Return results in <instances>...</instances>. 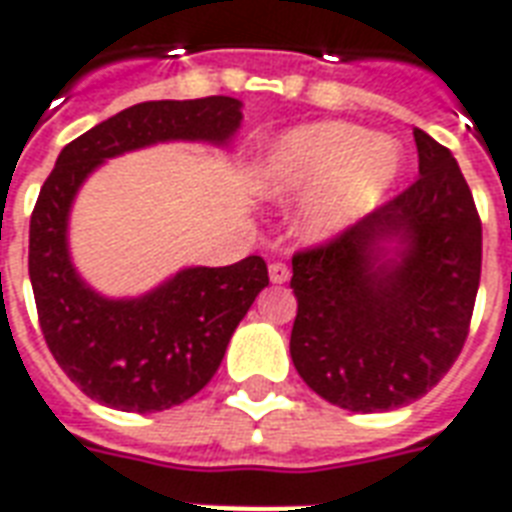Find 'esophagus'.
<instances>
[{
    "label": "esophagus",
    "mask_w": 512,
    "mask_h": 512,
    "mask_svg": "<svg viewBox=\"0 0 512 512\" xmlns=\"http://www.w3.org/2000/svg\"><path fill=\"white\" fill-rule=\"evenodd\" d=\"M268 276H271L274 285H285V282H290V268H287V263H271Z\"/></svg>",
    "instance_id": "34e87169"
}]
</instances>
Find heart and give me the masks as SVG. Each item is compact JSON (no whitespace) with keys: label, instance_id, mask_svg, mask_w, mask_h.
I'll use <instances>...</instances> for the list:
<instances>
[{"label":"heart","instance_id":"obj_1","mask_svg":"<svg viewBox=\"0 0 512 512\" xmlns=\"http://www.w3.org/2000/svg\"><path fill=\"white\" fill-rule=\"evenodd\" d=\"M404 168L399 140L344 121H317L271 143L257 170L268 198L306 192L295 227L306 241H331L380 208Z\"/></svg>","mask_w":512,"mask_h":512}]
</instances>
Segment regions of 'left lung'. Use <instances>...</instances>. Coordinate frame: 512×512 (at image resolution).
I'll list each match as a JSON object with an SVG mask.
<instances>
[{
    "instance_id": "8db88e82",
    "label": "left lung",
    "mask_w": 512,
    "mask_h": 512,
    "mask_svg": "<svg viewBox=\"0 0 512 512\" xmlns=\"http://www.w3.org/2000/svg\"><path fill=\"white\" fill-rule=\"evenodd\" d=\"M418 181L325 244L293 255L290 355L317 396L385 412L437 385L467 342L483 227L442 143L415 130Z\"/></svg>"
}]
</instances>
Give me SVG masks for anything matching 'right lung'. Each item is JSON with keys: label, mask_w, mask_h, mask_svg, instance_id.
<instances>
[{"label": "right lung", "mask_w": 512, "mask_h": 512, "mask_svg": "<svg viewBox=\"0 0 512 512\" xmlns=\"http://www.w3.org/2000/svg\"><path fill=\"white\" fill-rule=\"evenodd\" d=\"M233 97L140 102L67 143L29 222V279L45 344L89 399L160 412L192 399L217 374L227 342L268 285L257 255L225 268H184L140 298H105L67 252L75 192L102 162L165 140L227 143L241 127Z\"/></svg>", "instance_id": "right-lung-1"}]
</instances>
